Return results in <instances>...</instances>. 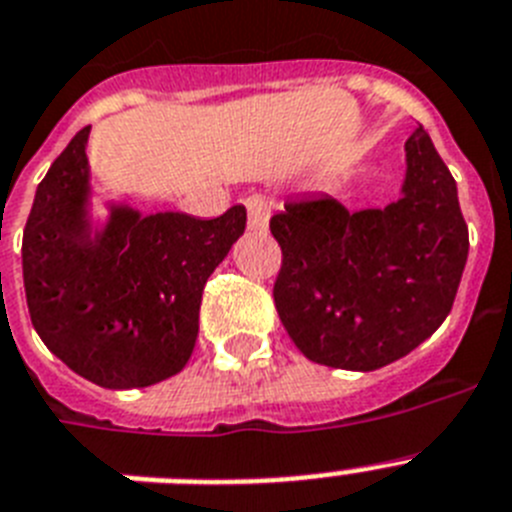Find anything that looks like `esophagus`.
Masks as SVG:
<instances>
[{
	"label": "esophagus",
	"mask_w": 512,
	"mask_h": 512,
	"mask_svg": "<svg viewBox=\"0 0 512 512\" xmlns=\"http://www.w3.org/2000/svg\"><path fill=\"white\" fill-rule=\"evenodd\" d=\"M246 209H248V227L251 230H266L269 225V214H272V199L264 194H251L246 199Z\"/></svg>",
	"instance_id": "1"
}]
</instances>
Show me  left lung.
<instances>
[{
    "label": "left lung",
    "mask_w": 512,
    "mask_h": 512,
    "mask_svg": "<svg viewBox=\"0 0 512 512\" xmlns=\"http://www.w3.org/2000/svg\"><path fill=\"white\" fill-rule=\"evenodd\" d=\"M269 227L282 248L274 305L290 339L318 365L360 373L438 331L469 256L456 181L422 126L406 139L399 202L349 212L303 196Z\"/></svg>",
    "instance_id": "8db88e82"
}]
</instances>
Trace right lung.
I'll use <instances>...</instances> for the list:
<instances>
[{"label":"right lung","instance_id":"right-lung-1","mask_svg":"<svg viewBox=\"0 0 512 512\" xmlns=\"http://www.w3.org/2000/svg\"><path fill=\"white\" fill-rule=\"evenodd\" d=\"M87 134L90 126L77 131L48 168L25 222L30 321L95 386L144 388L189 362L204 285L246 230V207L214 220L111 207L106 227L93 233Z\"/></svg>","mask_w":512,"mask_h":512}]
</instances>
